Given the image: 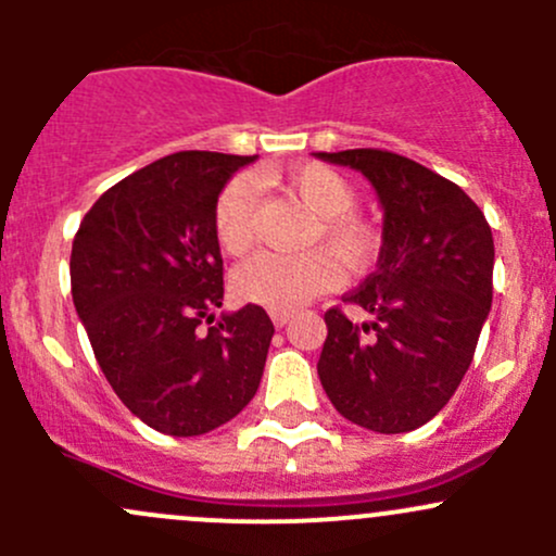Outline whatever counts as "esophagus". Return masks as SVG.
<instances>
[{
    "label": "esophagus",
    "mask_w": 556,
    "mask_h": 556,
    "mask_svg": "<svg viewBox=\"0 0 556 556\" xmlns=\"http://www.w3.org/2000/svg\"><path fill=\"white\" fill-rule=\"evenodd\" d=\"M290 319H293V312H271V323L277 325V328H285Z\"/></svg>",
    "instance_id": "1"
}]
</instances>
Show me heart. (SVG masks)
Segmentation results:
<instances>
[{
	"label": "heart",
	"mask_w": 556,
	"mask_h": 556,
	"mask_svg": "<svg viewBox=\"0 0 556 556\" xmlns=\"http://www.w3.org/2000/svg\"><path fill=\"white\" fill-rule=\"evenodd\" d=\"M257 185L268 177H257ZM250 177H237L220 190L212 212V231L228 255L250 250L257 226V188ZM285 190L314 215L309 244H325L350 268H363L377 257L382 231L357 204V190L341 172L325 164H306L285 177ZM333 254V255H334ZM332 255V256H333ZM325 250L304 255L257 252L233 271L231 288L247 304L271 312L299 309L325 290L341 285V266Z\"/></svg>",
	"instance_id": "obj_1"
}]
</instances>
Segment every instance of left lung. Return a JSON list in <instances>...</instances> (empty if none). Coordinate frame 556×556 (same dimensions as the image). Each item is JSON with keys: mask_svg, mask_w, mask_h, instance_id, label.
I'll return each mask as SVG.
<instances>
[{"mask_svg": "<svg viewBox=\"0 0 556 556\" xmlns=\"http://www.w3.org/2000/svg\"><path fill=\"white\" fill-rule=\"evenodd\" d=\"M363 172L384 210L377 271L344 304L374 314L357 325L325 312L317 374L341 417L374 433H406L450 403L492 306L490 223L459 185L377 148L317 153Z\"/></svg>", "mask_w": 556, "mask_h": 556, "instance_id": "left-lung-1", "label": "left lung"}]
</instances>
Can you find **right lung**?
Listing matches in <instances>:
<instances>
[{
    "instance_id": "obj_1",
    "label": "right lung",
    "mask_w": 556,
    "mask_h": 556,
    "mask_svg": "<svg viewBox=\"0 0 556 556\" xmlns=\"http://www.w3.org/2000/svg\"><path fill=\"white\" fill-rule=\"evenodd\" d=\"M255 155L185 150L128 174L72 242V301L106 382L166 435H204L252 401L274 325L263 306L223 314L212 212Z\"/></svg>"
}]
</instances>
